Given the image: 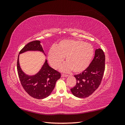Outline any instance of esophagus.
Instances as JSON below:
<instances>
[{
  "mask_svg": "<svg viewBox=\"0 0 125 125\" xmlns=\"http://www.w3.org/2000/svg\"><path fill=\"white\" fill-rule=\"evenodd\" d=\"M68 76V75H67V74H62V77H67Z\"/></svg>",
  "mask_w": 125,
  "mask_h": 125,
  "instance_id": "1",
  "label": "esophagus"
}]
</instances>
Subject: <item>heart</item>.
<instances>
[{
  "instance_id": "1",
  "label": "heart",
  "mask_w": 125,
  "mask_h": 125,
  "mask_svg": "<svg viewBox=\"0 0 125 125\" xmlns=\"http://www.w3.org/2000/svg\"><path fill=\"white\" fill-rule=\"evenodd\" d=\"M94 49L91 45L77 40H65L60 42L56 47H52L48 52V60L54 69H58L64 57L66 62L61 67L63 72L73 70L80 73L88 68L91 62Z\"/></svg>"
}]
</instances>
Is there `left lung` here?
Listing matches in <instances>:
<instances>
[{
    "label": "left lung",
    "mask_w": 125,
    "mask_h": 125,
    "mask_svg": "<svg viewBox=\"0 0 125 125\" xmlns=\"http://www.w3.org/2000/svg\"><path fill=\"white\" fill-rule=\"evenodd\" d=\"M105 60L103 50L96 49L89 66L82 73L74 75L77 83L70 90L74 96L79 98L88 97L98 88L105 71Z\"/></svg>",
    "instance_id": "obj_1"
}]
</instances>
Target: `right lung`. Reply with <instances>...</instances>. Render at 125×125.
Segmentation results:
<instances>
[{"label": "right lung", "mask_w": 125, "mask_h": 125, "mask_svg": "<svg viewBox=\"0 0 125 125\" xmlns=\"http://www.w3.org/2000/svg\"><path fill=\"white\" fill-rule=\"evenodd\" d=\"M40 41H34L26 44L19 55L28 51H39L46 56ZM19 55L17 60V70L22 86L29 95L36 99L48 97L54 90L56 82L61 77L60 73L52 68L47 59L40 71L34 75H28L21 69L19 63Z\"/></svg>", "instance_id": "obj_1"}]
</instances>
